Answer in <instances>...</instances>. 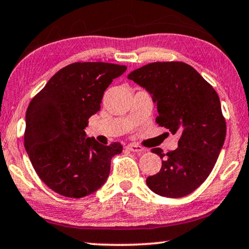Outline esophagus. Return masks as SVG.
Instances as JSON below:
<instances>
[{"label": "esophagus", "instance_id": "1", "mask_svg": "<svg viewBox=\"0 0 249 249\" xmlns=\"http://www.w3.org/2000/svg\"><path fill=\"white\" fill-rule=\"evenodd\" d=\"M126 147H127V150L134 152V153H143V152L146 151L144 147L140 146V145H136V144H133V143L128 144V145L126 146Z\"/></svg>", "mask_w": 249, "mask_h": 249}]
</instances>
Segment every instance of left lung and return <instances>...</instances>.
<instances>
[{"label":"left lung","instance_id":"obj_1","mask_svg":"<svg viewBox=\"0 0 249 249\" xmlns=\"http://www.w3.org/2000/svg\"><path fill=\"white\" fill-rule=\"evenodd\" d=\"M145 88L157 104L155 122L170 132L179 133L178 148L164 154L162 168L146 179L154 194L181 198L203 183L224 145L226 122L217 92L195 68L184 62H152L127 76Z\"/></svg>","mask_w":249,"mask_h":249}]
</instances>
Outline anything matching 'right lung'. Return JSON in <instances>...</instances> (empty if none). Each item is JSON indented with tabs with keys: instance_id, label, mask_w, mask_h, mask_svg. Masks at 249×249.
Masks as SVG:
<instances>
[{
	"instance_id": "right-lung-1",
	"label": "right lung",
	"mask_w": 249,
	"mask_h": 249,
	"mask_svg": "<svg viewBox=\"0 0 249 249\" xmlns=\"http://www.w3.org/2000/svg\"><path fill=\"white\" fill-rule=\"evenodd\" d=\"M126 66L75 62L59 70L36 95L25 114L24 147L44 183L68 198H83L106 182L121 143L86 137L89 117L101 109L106 88Z\"/></svg>"
}]
</instances>
